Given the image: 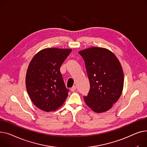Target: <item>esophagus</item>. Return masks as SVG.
<instances>
[{
    "label": "esophagus",
    "mask_w": 147,
    "mask_h": 147,
    "mask_svg": "<svg viewBox=\"0 0 147 147\" xmlns=\"http://www.w3.org/2000/svg\"><path fill=\"white\" fill-rule=\"evenodd\" d=\"M76 86H75V85H74L73 87L71 88V90L72 91H75V90H76Z\"/></svg>",
    "instance_id": "obj_1"
}]
</instances>
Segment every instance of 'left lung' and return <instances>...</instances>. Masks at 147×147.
Returning a JSON list of instances; mask_svg holds the SVG:
<instances>
[{
  "mask_svg": "<svg viewBox=\"0 0 147 147\" xmlns=\"http://www.w3.org/2000/svg\"><path fill=\"white\" fill-rule=\"evenodd\" d=\"M83 57L90 84L84 101L92 111H108L121 96L124 84L122 67L115 54L107 49L92 47L78 52Z\"/></svg>",
  "mask_w": 147,
  "mask_h": 147,
  "instance_id": "8db88e82",
  "label": "left lung"
}]
</instances>
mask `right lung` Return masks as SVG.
I'll return each mask as SVG.
<instances>
[{
    "label": "right lung",
    "instance_id": "1",
    "mask_svg": "<svg viewBox=\"0 0 147 147\" xmlns=\"http://www.w3.org/2000/svg\"><path fill=\"white\" fill-rule=\"evenodd\" d=\"M72 49L46 48L33 57L28 65L25 84L33 104L46 112L55 111L65 101L66 88L60 67Z\"/></svg>",
    "mask_w": 147,
    "mask_h": 147
}]
</instances>
